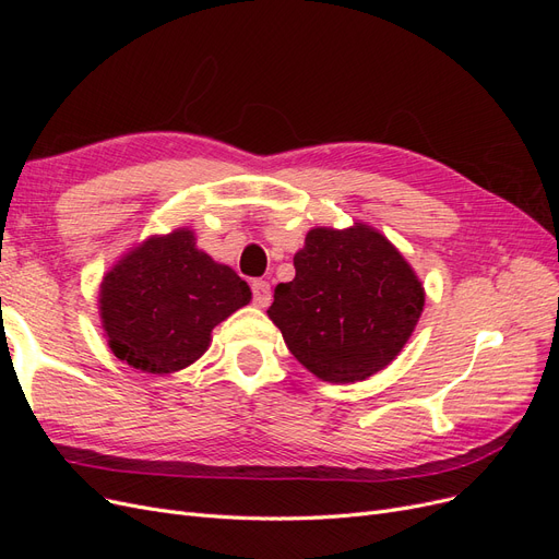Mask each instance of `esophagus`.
<instances>
[{"mask_svg": "<svg viewBox=\"0 0 559 559\" xmlns=\"http://www.w3.org/2000/svg\"><path fill=\"white\" fill-rule=\"evenodd\" d=\"M251 292H253V306L259 308H267L270 306V298H273V292H270V284L263 280H257L251 284Z\"/></svg>", "mask_w": 559, "mask_h": 559, "instance_id": "obj_1", "label": "esophagus"}]
</instances>
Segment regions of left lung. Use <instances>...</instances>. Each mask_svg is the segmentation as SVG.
<instances>
[{
	"instance_id": "8db88e82",
	"label": "left lung",
	"mask_w": 559,
	"mask_h": 559,
	"mask_svg": "<svg viewBox=\"0 0 559 559\" xmlns=\"http://www.w3.org/2000/svg\"><path fill=\"white\" fill-rule=\"evenodd\" d=\"M296 277L275 289L267 317L312 376L361 382L392 364L425 310L413 265L368 224L317 226L294 257Z\"/></svg>"
}]
</instances>
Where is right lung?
<instances>
[{
  "label": "right lung",
  "mask_w": 559,
  "mask_h": 559,
  "mask_svg": "<svg viewBox=\"0 0 559 559\" xmlns=\"http://www.w3.org/2000/svg\"><path fill=\"white\" fill-rule=\"evenodd\" d=\"M251 300L230 265L198 249L191 228L148 235L103 277L97 310L116 359L151 376L191 366L212 331Z\"/></svg>",
  "instance_id": "obj_1"
}]
</instances>
